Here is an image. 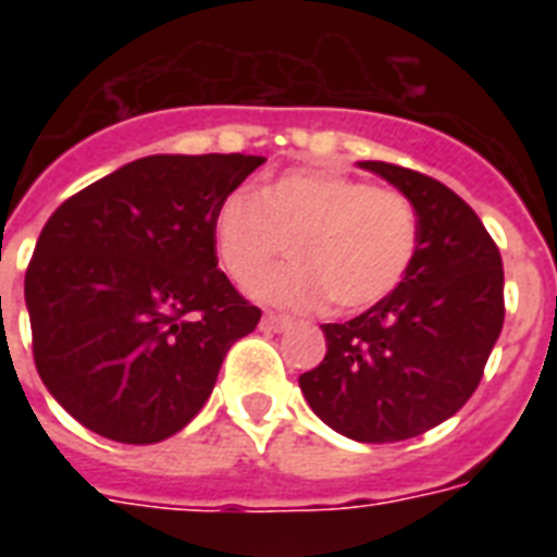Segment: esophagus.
Wrapping results in <instances>:
<instances>
[{
	"label": "esophagus",
	"mask_w": 557,
	"mask_h": 557,
	"mask_svg": "<svg viewBox=\"0 0 557 557\" xmlns=\"http://www.w3.org/2000/svg\"><path fill=\"white\" fill-rule=\"evenodd\" d=\"M292 326V318L288 314H262V330H269V332H283Z\"/></svg>",
	"instance_id": "34e87169"
}]
</instances>
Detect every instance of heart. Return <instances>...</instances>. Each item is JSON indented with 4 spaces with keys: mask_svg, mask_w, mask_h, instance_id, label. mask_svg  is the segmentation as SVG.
<instances>
[{
    "mask_svg": "<svg viewBox=\"0 0 557 557\" xmlns=\"http://www.w3.org/2000/svg\"><path fill=\"white\" fill-rule=\"evenodd\" d=\"M213 239L222 269L248 286L289 245L296 260L253 283L265 304L358 312L393 295L419 251V213L398 190L335 170H292L260 196L219 205Z\"/></svg>",
    "mask_w": 557,
    "mask_h": 557,
    "instance_id": "obj_1",
    "label": "heart"
}]
</instances>
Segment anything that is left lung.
Here are the masks:
<instances>
[{
    "instance_id": "1",
    "label": "left lung",
    "mask_w": 557,
    "mask_h": 557,
    "mask_svg": "<svg viewBox=\"0 0 557 557\" xmlns=\"http://www.w3.org/2000/svg\"><path fill=\"white\" fill-rule=\"evenodd\" d=\"M419 213V251L393 295L323 323L326 358L300 375L306 401L356 442H401L457 413L500 338L503 260L474 210L416 170L361 161Z\"/></svg>"
}]
</instances>
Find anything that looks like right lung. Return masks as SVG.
Returning a JSON list of instances; mask_svg holds the SVG:
<instances>
[{
    "label": "right lung",
    "mask_w": 557,
    "mask_h": 557,
    "mask_svg": "<svg viewBox=\"0 0 557 557\" xmlns=\"http://www.w3.org/2000/svg\"><path fill=\"white\" fill-rule=\"evenodd\" d=\"M262 156H147L51 213L25 271L34 364L89 431L152 445L199 413L260 323L219 271V205Z\"/></svg>",
    "instance_id": "1"
}]
</instances>
